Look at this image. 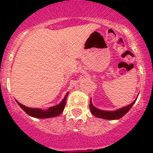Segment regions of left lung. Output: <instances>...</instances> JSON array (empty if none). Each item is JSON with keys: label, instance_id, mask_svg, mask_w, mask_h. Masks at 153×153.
Masks as SVG:
<instances>
[{"label": "left lung", "instance_id": "obj_1", "mask_svg": "<svg viewBox=\"0 0 153 153\" xmlns=\"http://www.w3.org/2000/svg\"><path fill=\"white\" fill-rule=\"evenodd\" d=\"M136 100L133 101L132 103L129 104V105H127V106H124V107L120 108V109L113 110V111H106V110H102V109L96 108L95 106H93V103H92V100L91 99H90V109L92 114H93V116H95V117H98V118L112 120H119V119L122 118L126 113L129 112V110L132 108V106H133V104L136 102Z\"/></svg>", "mask_w": 153, "mask_h": 153}]
</instances>
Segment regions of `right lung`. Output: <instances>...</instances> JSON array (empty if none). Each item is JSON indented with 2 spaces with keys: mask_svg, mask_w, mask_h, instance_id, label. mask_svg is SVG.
<instances>
[{
  "mask_svg": "<svg viewBox=\"0 0 153 153\" xmlns=\"http://www.w3.org/2000/svg\"><path fill=\"white\" fill-rule=\"evenodd\" d=\"M68 93H67V94L65 95L64 98L62 100L61 102L58 104V105L51 106V107H50L49 109H46V110L42 109H39V108L27 107V106H24L23 104H21V102H19L17 100L16 101H17V104L20 106V107H21L27 114H28L29 116H30V117H34V118L40 119L52 118V117H55L59 116V115L63 111L65 105H66V101H67Z\"/></svg>",
  "mask_w": 153,
  "mask_h": 153,
  "instance_id": "1",
  "label": "right lung"
}]
</instances>
